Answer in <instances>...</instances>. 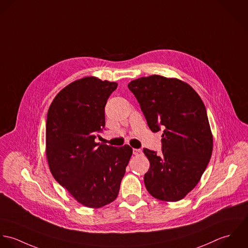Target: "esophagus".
Instances as JSON below:
<instances>
[{
  "label": "esophagus",
  "mask_w": 248,
  "mask_h": 248,
  "mask_svg": "<svg viewBox=\"0 0 248 248\" xmlns=\"http://www.w3.org/2000/svg\"><path fill=\"white\" fill-rule=\"evenodd\" d=\"M133 154L136 156H141L143 155V151L140 149H133Z\"/></svg>",
  "instance_id": "obj_1"
}]
</instances>
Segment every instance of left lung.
Instances as JSON below:
<instances>
[{"label": "left lung", "instance_id": "left-lung-1", "mask_svg": "<svg viewBox=\"0 0 248 248\" xmlns=\"http://www.w3.org/2000/svg\"><path fill=\"white\" fill-rule=\"evenodd\" d=\"M152 132L163 129L162 153L144 149L150 163L144 176L153 198L178 201L198 185L213 151L206 107L194 88L158 75L128 83Z\"/></svg>", "mask_w": 248, "mask_h": 248}]
</instances>
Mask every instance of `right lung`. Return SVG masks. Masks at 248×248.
I'll list each match as a JSON object with an SVG mask.
<instances>
[{
	"instance_id": "obj_1",
	"label": "right lung",
	"mask_w": 248,
	"mask_h": 248,
	"mask_svg": "<svg viewBox=\"0 0 248 248\" xmlns=\"http://www.w3.org/2000/svg\"><path fill=\"white\" fill-rule=\"evenodd\" d=\"M118 83L96 77L78 79L50 103L46 123V156L50 172L78 202L100 208L114 201L132 155L96 143L105 125L104 107Z\"/></svg>"
}]
</instances>
